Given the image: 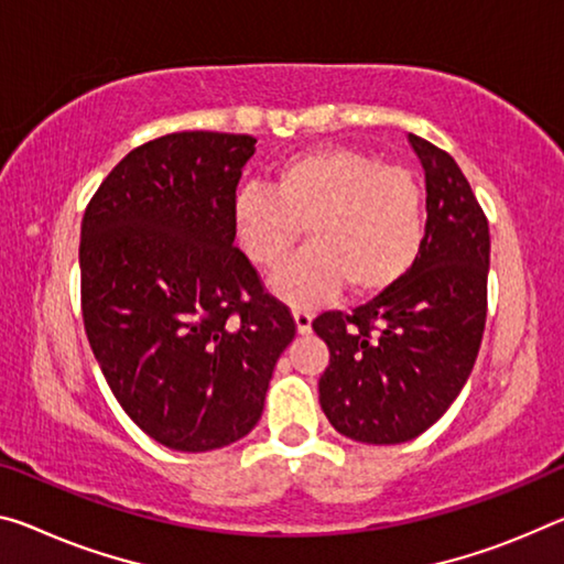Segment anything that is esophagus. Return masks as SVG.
<instances>
[{"mask_svg":"<svg viewBox=\"0 0 564 564\" xmlns=\"http://www.w3.org/2000/svg\"><path fill=\"white\" fill-rule=\"evenodd\" d=\"M293 318H296L299 334H308L311 321H314V311L306 308V306H293Z\"/></svg>","mask_w":564,"mask_h":564,"instance_id":"1","label":"esophagus"}]
</instances>
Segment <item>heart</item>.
<instances>
[{"label": "heart", "mask_w": 564, "mask_h": 564, "mask_svg": "<svg viewBox=\"0 0 564 564\" xmlns=\"http://www.w3.org/2000/svg\"><path fill=\"white\" fill-rule=\"evenodd\" d=\"M234 223L246 256L275 271L308 226L314 240L275 279L285 299L316 301L338 285L354 296L389 289L424 243V195L404 167L344 145L283 158L268 187H243Z\"/></svg>", "instance_id": "b5f03b06"}]
</instances>
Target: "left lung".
Masks as SVG:
<instances>
[{
    "mask_svg": "<svg viewBox=\"0 0 564 564\" xmlns=\"http://www.w3.org/2000/svg\"><path fill=\"white\" fill-rule=\"evenodd\" d=\"M409 142L426 177L416 261L351 314L324 311L311 324L330 351L321 409L338 434L364 444L426 432L467 383L487 321L485 210L446 150L419 135Z\"/></svg>",
    "mask_w": 564,
    "mask_h": 564,
    "instance_id": "1",
    "label": "left lung"
}]
</instances>
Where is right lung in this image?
<instances>
[{"label":"right lung","instance_id":"add662e5","mask_svg":"<svg viewBox=\"0 0 564 564\" xmlns=\"http://www.w3.org/2000/svg\"><path fill=\"white\" fill-rule=\"evenodd\" d=\"M253 145L205 130L155 138L130 150L85 208L87 341L132 422L175 452L243 440L299 328L234 246Z\"/></svg>","mask_w":564,"mask_h":564}]
</instances>
